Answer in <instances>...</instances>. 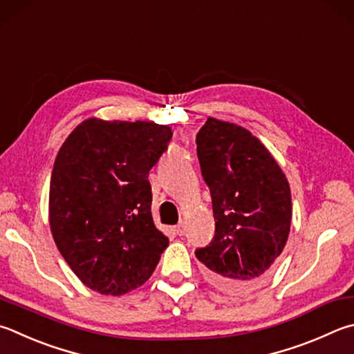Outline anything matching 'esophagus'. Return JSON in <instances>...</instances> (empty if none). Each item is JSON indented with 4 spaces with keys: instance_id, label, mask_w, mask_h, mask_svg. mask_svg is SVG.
<instances>
[{
    "instance_id": "obj_1",
    "label": "esophagus",
    "mask_w": 354,
    "mask_h": 354,
    "mask_svg": "<svg viewBox=\"0 0 354 354\" xmlns=\"http://www.w3.org/2000/svg\"><path fill=\"white\" fill-rule=\"evenodd\" d=\"M175 232L179 235V236H181V235H184L185 234V223H179V224H176V226H175Z\"/></svg>"
}]
</instances>
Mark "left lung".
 Here are the masks:
<instances>
[{
    "mask_svg": "<svg viewBox=\"0 0 354 354\" xmlns=\"http://www.w3.org/2000/svg\"><path fill=\"white\" fill-rule=\"evenodd\" d=\"M196 155L215 216L214 239L195 250L196 259L227 291L265 285L291 227L285 173L246 128L214 118L196 134Z\"/></svg>",
    "mask_w": 354,
    "mask_h": 354,
    "instance_id": "obj_1",
    "label": "left lung"
}]
</instances>
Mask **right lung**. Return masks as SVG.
<instances>
[{"label":"right lung","mask_w":354,"mask_h":354,"mask_svg":"<svg viewBox=\"0 0 354 354\" xmlns=\"http://www.w3.org/2000/svg\"><path fill=\"white\" fill-rule=\"evenodd\" d=\"M167 125L88 119L55 158L49 189L54 241L89 289L122 295L144 285L169 239L151 218L149 173L169 147Z\"/></svg>","instance_id":"1"}]
</instances>
